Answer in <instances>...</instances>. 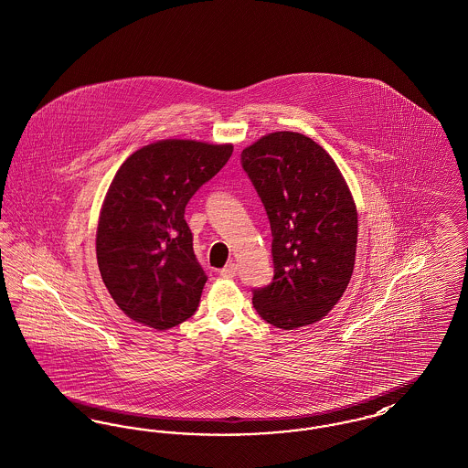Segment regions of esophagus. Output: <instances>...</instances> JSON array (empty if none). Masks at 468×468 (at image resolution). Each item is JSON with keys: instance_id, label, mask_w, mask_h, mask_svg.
I'll list each match as a JSON object with an SVG mask.
<instances>
[{"instance_id": "obj_1", "label": "esophagus", "mask_w": 468, "mask_h": 468, "mask_svg": "<svg viewBox=\"0 0 468 468\" xmlns=\"http://www.w3.org/2000/svg\"><path fill=\"white\" fill-rule=\"evenodd\" d=\"M237 271H239V267L235 263H228L224 269H220V275L222 277H235Z\"/></svg>"}]
</instances>
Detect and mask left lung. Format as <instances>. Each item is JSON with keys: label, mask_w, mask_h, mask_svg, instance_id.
I'll use <instances>...</instances> for the list:
<instances>
[{"label": "left lung", "mask_w": 468, "mask_h": 468, "mask_svg": "<svg viewBox=\"0 0 468 468\" xmlns=\"http://www.w3.org/2000/svg\"><path fill=\"white\" fill-rule=\"evenodd\" d=\"M242 167L272 229L274 279L252 292V305L277 329L316 324L356 265L357 207L346 180L318 143L290 131L244 148Z\"/></svg>", "instance_id": "8db88e82"}]
</instances>
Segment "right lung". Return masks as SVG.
Returning a JSON list of instances; mask_svg holds the SVG:
<instances>
[{
  "mask_svg": "<svg viewBox=\"0 0 468 468\" xmlns=\"http://www.w3.org/2000/svg\"><path fill=\"white\" fill-rule=\"evenodd\" d=\"M231 154L233 144L163 139L116 171L99 216L97 263L131 320L165 330L197 309L207 275L194 254L186 205Z\"/></svg>",
  "mask_w": 468,
  "mask_h": 468,
  "instance_id": "add662e5",
  "label": "right lung"
}]
</instances>
